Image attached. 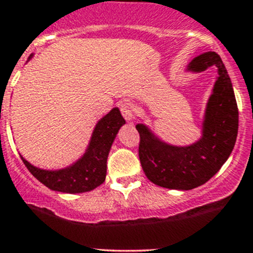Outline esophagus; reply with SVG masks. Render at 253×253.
Masks as SVG:
<instances>
[{
  "label": "esophagus",
  "mask_w": 253,
  "mask_h": 253,
  "mask_svg": "<svg viewBox=\"0 0 253 253\" xmlns=\"http://www.w3.org/2000/svg\"><path fill=\"white\" fill-rule=\"evenodd\" d=\"M120 110H122L124 119L126 120V122H131L134 114H135V109H134L133 105L129 104V102H124V104L122 105V107H120Z\"/></svg>",
  "instance_id": "obj_1"
}]
</instances>
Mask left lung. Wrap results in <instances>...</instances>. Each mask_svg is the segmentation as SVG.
Segmentation results:
<instances>
[{
	"instance_id": "left-lung-1",
	"label": "left lung",
	"mask_w": 253,
	"mask_h": 253,
	"mask_svg": "<svg viewBox=\"0 0 253 253\" xmlns=\"http://www.w3.org/2000/svg\"><path fill=\"white\" fill-rule=\"evenodd\" d=\"M215 67L218 76L205 107L202 137L189 146H173L152 131L135 125L140 135L139 160L149 181L161 187L191 190L215 175L234 148L238 133V107L231 78L215 51L194 58L186 72L200 73Z\"/></svg>"
}]
</instances>
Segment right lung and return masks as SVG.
<instances>
[{"label":"right lung","instance_id":"1","mask_svg":"<svg viewBox=\"0 0 253 253\" xmlns=\"http://www.w3.org/2000/svg\"><path fill=\"white\" fill-rule=\"evenodd\" d=\"M33 55L29 57L30 60ZM125 124L118 107L102 116L91 134L86 151L72 165L59 169H44L31 165L20 156L31 175L45 185L48 189L66 194H80L91 191L106 178V162L111 146Z\"/></svg>","mask_w":253,"mask_h":253}]
</instances>
